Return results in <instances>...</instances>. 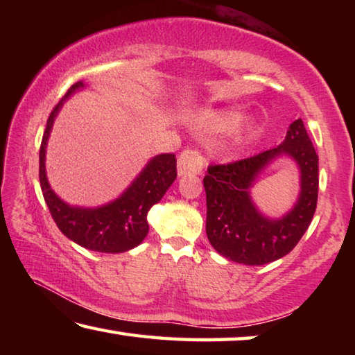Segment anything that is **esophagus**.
I'll list each match as a JSON object with an SVG mask.
<instances>
[{"instance_id": "34e87169", "label": "esophagus", "mask_w": 355, "mask_h": 355, "mask_svg": "<svg viewBox=\"0 0 355 355\" xmlns=\"http://www.w3.org/2000/svg\"><path fill=\"white\" fill-rule=\"evenodd\" d=\"M205 166V159L200 155L199 150L184 148L178 156V173L186 175V173H200Z\"/></svg>"}]
</instances>
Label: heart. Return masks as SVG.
Returning <instances> with one entry per match:
<instances>
[{"instance_id": "heart-1", "label": "heart", "mask_w": 355, "mask_h": 355, "mask_svg": "<svg viewBox=\"0 0 355 355\" xmlns=\"http://www.w3.org/2000/svg\"><path fill=\"white\" fill-rule=\"evenodd\" d=\"M241 120V112L235 107H230V110H222L218 112L209 114L207 119V127L213 131H228L235 128L236 125ZM255 122L252 119H245L241 127H239V133L241 135H249L254 131Z\"/></svg>"}]
</instances>
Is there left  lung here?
Instances as JSON below:
<instances>
[{"mask_svg":"<svg viewBox=\"0 0 355 355\" xmlns=\"http://www.w3.org/2000/svg\"><path fill=\"white\" fill-rule=\"evenodd\" d=\"M288 154L301 169V194L282 220L256 211L248 191L262 167L275 155ZM318 155L302 119L290 125L279 147L233 161L213 164L203 178L207 192V236L220 255L249 266L279 260L294 249L313 219L318 202Z\"/></svg>","mask_w":355,"mask_h":355,"instance_id":"8db88e82","label":"left lung"}]
</instances>
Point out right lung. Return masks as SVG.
Returning a JSON list of instances; mask_svg holds the SVG:
<instances>
[{"mask_svg": "<svg viewBox=\"0 0 355 355\" xmlns=\"http://www.w3.org/2000/svg\"><path fill=\"white\" fill-rule=\"evenodd\" d=\"M83 87L78 81L64 98L53 107L46 120L39 152V180L46 207L59 230L76 244L89 250L119 254L136 248L147 236V213L158 203L177 178V159L173 153L158 155L146 166L133 184L117 200L100 208H75L64 203L51 191L45 175V148L55 117L62 101Z\"/></svg>", "mask_w": 355, "mask_h": 355, "instance_id": "1", "label": "right lung"}]
</instances>
